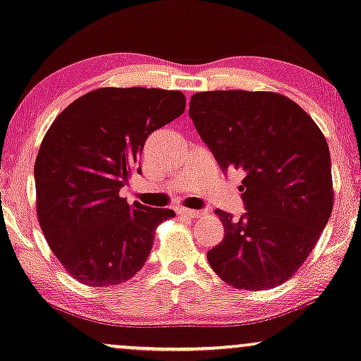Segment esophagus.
<instances>
[{"instance_id": "obj_1", "label": "esophagus", "mask_w": 361, "mask_h": 361, "mask_svg": "<svg viewBox=\"0 0 361 361\" xmlns=\"http://www.w3.org/2000/svg\"><path fill=\"white\" fill-rule=\"evenodd\" d=\"M176 214L183 216V217H191V219H195V217H200V216L204 214V211L186 209V207H180V209H176Z\"/></svg>"}]
</instances>
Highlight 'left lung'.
Instances as JSON below:
<instances>
[{
    "label": "left lung",
    "mask_w": 361,
    "mask_h": 361,
    "mask_svg": "<svg viewBox=\"0 0 361 361\" xmlns=\"http://www.w3.org/2000/svg\"><path fill=\"white\" fill-rule=\"evenodd\" d=\"M190 116L221 169L242 170L240 219L216 209L212 270L238 289L275 288L306 262L334 206L331 152L311 116L270 91L192 94Z\"/></svg>",
    "instance_id": "1"
}]
</instances>
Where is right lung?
<instances>
[{
  "instance_id": "obj_1",
  "label": "right lung",
  "mask_w": 361,
  "mask_h": 361,
  "mask_svg": "<svg viewBox=\"0 0 361 361\" xmlns=\"http://www.w3.org/2000/svg\"><path fill=\"white\" fill-rule=\"evenodd\" d=\"M181 91L99 88L59 114L34 165L37 216L62 267L88 286H114L144 267L166 207L128 204L119 190L152 132L185 113Z\"/></svg>"
}]
</instances>
